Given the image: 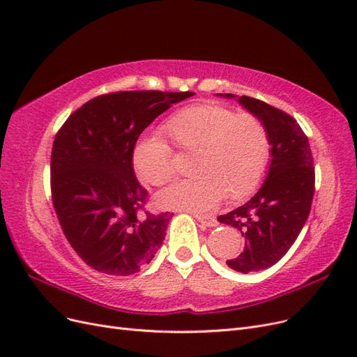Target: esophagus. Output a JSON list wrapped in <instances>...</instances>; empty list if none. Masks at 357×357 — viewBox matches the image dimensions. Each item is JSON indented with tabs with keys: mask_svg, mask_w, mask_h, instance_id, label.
Instances as JSON below:
<instances>
[{
	"mask_svg": "<svg viewBox=\"0 0 357 357\" xmlns=\"http://www.w3.org/2000/svg\"><path fill=\"white\" fill-rule=\"evenodd\" d=\"M195 219L205 225V226H210V228H214V226H218V220H215L214 218H211V215H202V214H195Z\"/></svg>",
	"mask_w": 357,
	"mask_h": 357,
	"instance_id": "34e87169",
	"label": "esophagus"
}]
</instances>
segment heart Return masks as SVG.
I'll use <instances>...</instances> for the list:
<instances>
[{
  "label": "heart",
  "mask_w": 357,
  "mask_h": 357,
  "mask_svg": "<svg viewBox=\"0 0 357 357\" xmlns=\"http://www.w3.org/2000/svg\"><path fill=\"white\" fill-rule=\"evenodd\" d=\"M165 131L183 150H195L192 171L197 176L160 190L162 208L204 213L223 195L238 201L259 186L269 158L265 125L250 113L235 114L223 105L198 102L172 114ZM132 165L143 183L165 185L174 177L171 149L158 132L143 134L132 149Z\"/></svg>",
  "instance_id": "heart-1"
}]
</instances>
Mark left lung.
<instances>
[{"label":"left lung","instance_id":"obj_1","mask_svg":"<svg viewBox=\"0 0 357 357\" xmlns=\"http://www.w3.org/2000/svg\"><path fill=\"white\" fill-rule=\"evenodd\" d=\"M219 96L236 98L265 125L269 137L271 160L262 186L241 207L218 218L245 238L244 250L226 261L228 266L243 274L262 271L289 252L308 219L314 195L311 149L301 126L284 112L250 96Z\"/></svg>","mask_w":357,"mask_h":357}]
</instances>
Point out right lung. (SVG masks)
I'll use <instances>...</instances> for the list:
<instances>
[{
  "label": "right lung",
  "instance_id": "add662e5",
  "mask_svg": "<svg viewBox=\"0 0 357 357\" xmlns=\"http://www.w3.org/2000/svg\"><path fill=\"white\" fill-rule=\"evenodd\" d=\"M193 92L129 91L101 95L75 110L53 142L52 197L62 231L84 264L131 275L150 264L172 214L138 210L147 192L132 165L139 134Z\"/></svg>",
  "mask_w": 357,
  "mask_h": 357
}]
</instances>
